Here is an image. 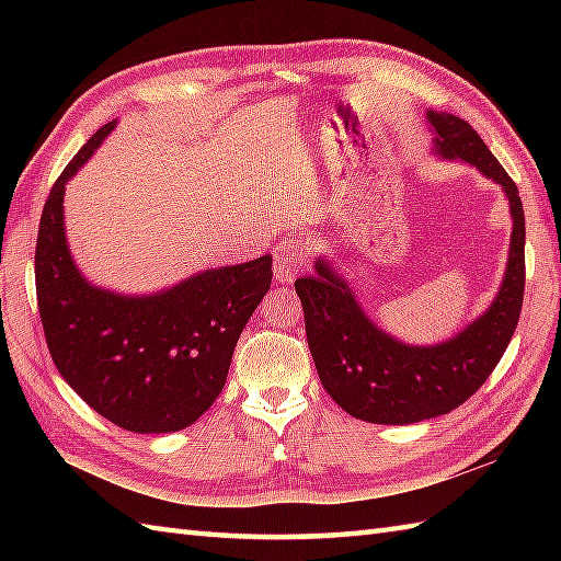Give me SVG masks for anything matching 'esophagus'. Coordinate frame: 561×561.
<instances>
[{
	"instance_id": "esophagus-1",
	"label": "esophagus",
	"mask_w": 561,
	"mask_h": 561,
	"mask_svg": "<svg viewBox=\"0 0 561 561\" xmlns=\"http://www.w3.org/2000/svg\"><path fill=\"white\" fill-rule=\"evenodd\" d=\"M306 255L304 250L296 248L291 241H282L277 248H274V277L282 284H291L299 272L304 270Z\"/></svg>"
}]
</instances>
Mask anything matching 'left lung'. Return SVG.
Returning a JSON list of instances; mask_svg holds the SVG:
<instances>
[{
    "label": "left lung",
    "mask_w": 561,
    "mask_h": 561,
    "mask_svg": "<svg viewBox=\"0 0 561 561\" xmlns=\"http://www.w3.org/2000/svg\"><path fill=\"white\" fill-rule=\"evenodd\" d=\"M434 151L472 163L506 193L514 231L496 299L453 340L412 347L374 325L352 289L323 257L313 277L296 279L306 337L320 383L344 412L374 424H414L448 414L480 390L502 359L520 318L526 289V217L518 187L470 123L450 113H426Z\"/></svg>",
    "instance_id": "obj_1"
}]
</instances>
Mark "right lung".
I'll return each mask as SVG.
<instances>
[{
  "instance_id": "add662e5",
  "label": "right lung",
  "mask_w": 561,
  "mask_h": 561,
  "mask_svg": "<svg viewBox=\"0 0 561 561\" xmlns=\"http://www.w3.org/2000/svg\"><path fill=\"white\" fill-rule=\"evenodd\" d=\"M115 121L57 178L35 243V294L57 371L105 420L135 434L181 432L199 420L229 376L236 342L272 284V257L193 274L151 296L93 287L71 260L65 185Z\"/></svg>"
}]
</instances>
